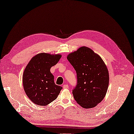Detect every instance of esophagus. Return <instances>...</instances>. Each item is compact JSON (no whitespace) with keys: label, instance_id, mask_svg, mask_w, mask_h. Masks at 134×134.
I'll return each instance as SVG.
<instances>
[{"label":"esophagus","instance_id":"obj_1","mask_svg":"<svg viewBox=\"0 0 134 134\" xmlns=\"http://www.w3.org/2000/svg\"><path fill=\"white\" fill-rule=\"evenodd\" d=\"M63 88L64 89H68L69 88V85H63Z\"/></svg>","mask_w":134,"mask_h":134}]
</instances>
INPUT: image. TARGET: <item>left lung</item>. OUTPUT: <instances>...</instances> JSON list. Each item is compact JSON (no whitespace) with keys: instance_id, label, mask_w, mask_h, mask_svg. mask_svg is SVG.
<instances>
[{"instance_id":"obj_1","label":"left lung","mask_w":134,"mask_h":134,"mask_svg":"<svg viewBox=\"0 0 134 134\" xmlns=\"http://www.w3.org/2000/svg\"><path fill=\"white\" fill-rule=\"evenodd\" d=\"M67 59L77 74L74 98L83 108L96 107L104 98L109 86V71L103 59L86 47L69 54Z\"/></svg>"}]
</instances>
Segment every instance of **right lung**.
I'll return each instance as SVG.
<instances>
[{
	"label": "right lung",
	"mask_w": 134,
	"mask_h": 134,
	"mask_svg": "<svg viewBox=\"0 0 134 134\" xmlns=\"http://www.w3.org/2000/svg\"><path fill=\"white\" fill-rule=\"evenodd\" d=\"M60 54L42 53L36 55L26 65L23 76L25 93L34 104L46 106L57 98L62 87L57 85L50 68L56 65Z\"/></svg>",
	"instance_id": "obj_1"
}]
</instances>
